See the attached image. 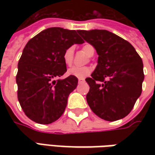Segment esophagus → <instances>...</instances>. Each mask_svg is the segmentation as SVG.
<instances>
[{
  "label": "esophagus",
  "instance_id": "1",
  "mask_svg": "<svg viewBox=\"0 0 155 155\" xmlns=\"http://www.w3.org/2000/svg\"><path fill=\"white\" fill-rule=\"evenodd\" d=\"M84 78H78V83H79V84H81V83H84Z\"/></svg>",
  "mask_w": 155,
  "mask_h": 155
}]
</instances>
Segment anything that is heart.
I'll return each instance as SVG.
<instances>
[{
  "label": "heart",
  "mask_w": 155,
  "mask_h": 155,
  "mask_svg": "<svg viewBox=\"0 0 155 155\" xmlns=\"http://www.w3.org/2000/svg\"><path fill=\"white\" fill-rule=\"evenodd\" d=\"M83 51L86 53L88 56L91 57L94 54V47L91 45H84L83 46ZM73 57H74V47L73 46H70L68 48H66L64 52H63V60L64 63L66 65H71L73 62ZM91 71V69L88 66H72L67 71V74L70 76H73L78 78H85L88 75H90Z\"/></svg>",
  "instance_id": "1"
}]
</instances>
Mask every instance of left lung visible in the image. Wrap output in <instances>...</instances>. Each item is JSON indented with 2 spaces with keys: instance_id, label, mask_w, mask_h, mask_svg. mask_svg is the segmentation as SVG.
I'll use <instances>...</instances> for the list:
<instances>
[{
  "instance_id": "1",
  "label": "left lung",
  "mask_w": 155,
  "mask_h": 155,
  "mask_svg": "<svg viewBox=\"0 0 155 155\" xmlns=\"http://www.w3.org/2000/svg\"><path fill=\"white\" fill-rule=\"evenodd\" d=\"M98 54L91 78L87 103L93 112L106 121L128 116L141 94L144 80L141 58L127 40L107 30H78Z\"/></svg>"
}]
</instances>
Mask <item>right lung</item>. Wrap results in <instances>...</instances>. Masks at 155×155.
<instances>
[{
    "label": "right lung",
    "mask_w": 155,
    "mask_h": 155,
    "mask_svg": "<svg viewBox=\"0 0 155 155\" xmlns=\"http://www.w3.org/2000/svg\"><path fill=\"white\" fill-rule=\"evenodd\" d=\"M78 31L50 27L31 39L18 63L16 83L18 100L26 116L40 124H49L62 116L70 93L78 78L66 72L64 51L74 44H83Z\"/></svg>",
    "instance_id": "1"
}]
</instances>
